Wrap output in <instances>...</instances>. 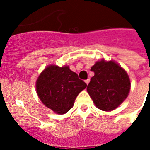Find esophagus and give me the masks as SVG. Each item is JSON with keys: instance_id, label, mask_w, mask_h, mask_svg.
I'll return each mask as SVG.
<instances>
[{"instance_id": "34e87169", "label": "esophagus", "mask_w": 150, "mask_h": 150, "mask_svg": "<svg viewBox=\"0 0 150 150\" xmlns=\"http://www.w3.org/2000/svg\"><path fill=\"white\" fill-rule=\"evenodd\" d=\"M89 82H90V79H86V81H85V83H86L87 85L88 84V83H89Z\"/></svg>"}]
</instances>
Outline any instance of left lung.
Returning <instances> with one entry per match:
<instances>
[{
	"label": "left lung",
	"mask_w": 150,
	"mask_h": 150,
	"mask_svg": "<svg viewBox=\"0 0 150 150\" xmlns=\"http://www.w3.org/2000/svg\"><path fill=\"white\" fill-rule=\"evenodd\" d=\"M91 71L94 76L87 86V91L98 109L110 112L116 109L127 98L131 81L123 67L114 61L104 59L95 62Z\"/></svg>",
	"instance_id": "8db88e82"
}]
</instances>
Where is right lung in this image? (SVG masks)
<instances>
[{"label":"right lung","instance_id":"obj_1","mask_svg":"<svg viewBox=\"0 0 150 150\" xmlns=\"http://www.w3.org/2000/svg\"><path fill=\"white\" fill-rule=\"evenodd\" d=\"M69 66L48 65L36 81L38 98L46 107L56 114H64L74 107L76 98L86 88Z\"/></svg>","mask_w":150,"mask_h":150}]
</instances>
